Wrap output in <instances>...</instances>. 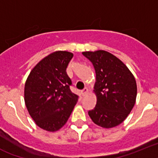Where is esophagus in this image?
I'll return each instance as SVG.
<instances>
[{"label":"esophagus","instance_id":"obj_1","mask_svg":"<svg viewBox=\"0 0 158 158\" xmlns=\"http://www.w3.org/2000/svg\"><path fill=\"white\" fill-rule=\"evenodd\" d=\"M87 93H88V89H87V87H85L83 90H81V94H82L83 96H86L87 94Z\"/></svg>","mask_w":158,"mask_h":158}]
</instances>
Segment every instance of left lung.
I'll use <instances>...</instances> for the list:
<instances>
[{"instance_id": "left-lung-1", "label": "left lung", "mask_w": 158, "mask_h": 158, "mask_svg": "<svg viewBox=\"0 0 158 158\" xmlns=\"http://www.w3.org/2000/svg\"><path fill=\"white\" fill-rule=\"evenodd\" d=\"M83 55L92 63L96 74L93 91L97 102L89 116L102 128L117 127L136 102L135 78L122 60L106 51L83 52Z\"/></svg>"}]
</instances>
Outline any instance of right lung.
Wrapping results in <instances>:
<instances>
[{"mask_svg": "<svg viewBox=\"0 0 158 158\" xmlns=\"http://www.w3.org/2000/svg\"><path fill=\"white\" fill-rule=\"evenodd\" d=\"M73 53L56 51L32 68L24 85V102L40 128L55 132L68 122L78 101L70 90L67 68Z\"/></svg>", "mask_w": 158, "mask_h": 158, "instance_id": "right-lung-1", "label": "right lung"}]
</instances>
